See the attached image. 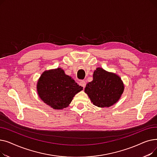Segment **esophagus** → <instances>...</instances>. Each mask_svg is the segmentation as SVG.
<instances>
[{
    "instance_id": "34e87169",
    "label": "esophagus",
    "mask_w": 157,
    "mask_h": 157,
    "mask_svg": "<svg viewBox=\"0 0 157 157\" xmlns=\"http://www.w3.org/2000/svg\"><path fill=\"white\" fill-rule=\"evenodd\" d=\"M79 85L82 87H83V88H85V86H86V82H85V80H81L80 82H79Z\"/></svg>"
}]
</instances>
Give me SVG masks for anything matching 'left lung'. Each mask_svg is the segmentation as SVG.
Instances as JSON below:
<instances>
[{"label": "left lung", "instance_id": "obj_1", "mask_svg": "<svg viewBox=\"0 0 157 157\" xmlns=\"http://www.w3.org/2000/svg\"><path fill=\"white\" fill-rule=\"evenodd\" d=\"M123 90L124 85L120 76L101 67L94 72L92 81L85 88L92 102L99 108H108L117 103Z\"/></svg>", "mask_w": 157, "mask_h": 157}]
</instances>
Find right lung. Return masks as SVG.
Masks as SVG:
<instances>
[{
	"label": "right lung",
	"mask_w": 157,
	"mask_h": 157,
	"mask_svg": "<svg viewBox=\"0 0 157 157\" xmlns=\"http://www.w3.org/2000/svg\"><path fill=\"white\" fill-rule=\"evenodd\" d=\"M82 90L83 87L60 67L44 71L37 84L40 99L54 109L67 108L74 95Z\"/></svg>",
	"instance_id": "1"
}]
</instances>
